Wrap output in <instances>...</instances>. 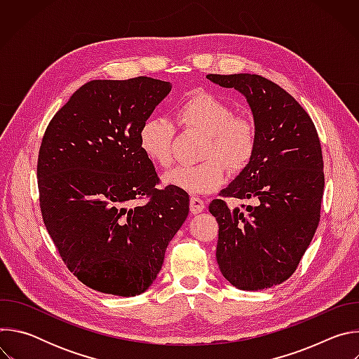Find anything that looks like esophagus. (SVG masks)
Here are the masks:
<instances>
[{
	"instance_id": "1",
	"label": "esophagus",
	"mask_w": 359,
	"mask_h": 359,
	"mask_svg": "<svg viewBox=\"0 0 359 359\" xmlns=\"http://www.w3.org/2000/svg\"><path fill=\"white\" fill-rule=\"evenodd\" d=\"M204 208H206V203H204L203 198H200V197H191L190 198V212L193 215L201 213L204 210Z\"/></svg>"
}]
</instances>
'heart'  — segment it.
Here are the masks:
<instances>
[{"label": "heart", "mask_w": 359, "mask_h": 359, "mask_svg": "<svg viewBox=\"0 0 359 359\" xmlns=\"http://www.w3.org/2000/svg\"><path fill=\"white\" fill-rule=\"evenodd\" d=\"M180 125L206 133L197 165H180L168 172L163 182L190 194L209 193L226 180V168L236 173L251 161L257 132L254 123L241 116L224 100L212 93H196L184 99L177 108ZM176 126L166 116L147 118L139 130L140 149L146 158L161 168L173 161V137Z\"/></svg>", "instance_id": "b5f03b06"}]
</instances>
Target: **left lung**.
<instances>
[{
    "label": "left lung",
    "instance_id": "1",
    "mask_svg": "<svg viewBox=\"0 0 359 359\" xmlns=\"http://www.w3.org/2000/svg\"><path fill=\"white\" fill-rule=\"evenodd\" d=\"M234 88L250 107L257 143L248 165L220 191L252 200L243 213L215 198L216 259L236 288L259 291L285 281L297 269L320 222L324 163L317 129L302 107L277 83L251 74L206 76Z\"/></svg>",
    "mask_w": 359,
    "mask_h": 359
}]
</instances>
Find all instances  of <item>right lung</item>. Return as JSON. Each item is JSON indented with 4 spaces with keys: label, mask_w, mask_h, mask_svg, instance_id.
I'll return each mask as SVG.
<instances>
[{
    "label": "right lung",
    "mask_w": 359,
    "mask_h": 359,
    "mask_svg": "<svg viewBox=\"0 0 359 359\" xmlns=\"http://www.w3.org/2000/svg\"><path fill=\"white\" fill-rule=\"evenodd\" d=\"M170 90L147 76L90 81L45 130L36 168L43 223L68 269L99 292H144L189 215L184 190L155 189L158 173L139 143ZM142 195L151 200L133 208Z\"/></svg>",
    "instance_id": "1"
}]
</instances>
